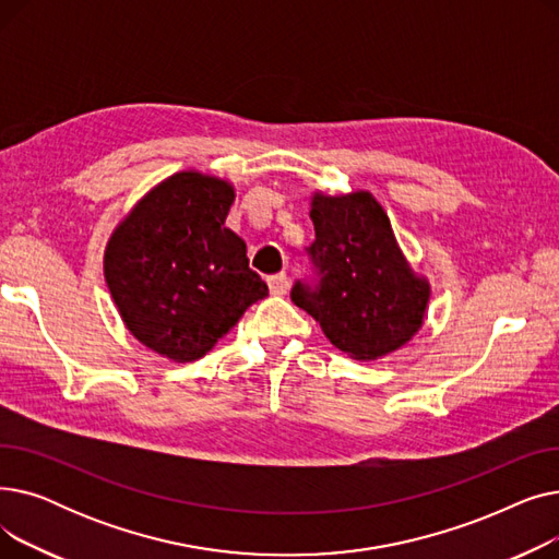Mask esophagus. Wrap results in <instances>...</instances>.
<instances>
[{
	"mask_svg": "<svg viewBox=\"0 0 559 559\" xmlns=\"http://www.w3.org/2000/svg\"><path fill=\"white\" fill-rule=\"evenodd\" d=\"M267 285H270V292L272 295H285L287 287H289V281H287V274H274L267 278Z\"/></svg>",
	"mask_w": 559,
	"mask_h": 559,
	"instance_id": "obj_1",
	"label": "esophagus"
}]
</instances>
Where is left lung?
<instances>
[{
  "label": "left lung",
  "mask_w": 559,
  "mask_h": 559,
  "mask_svg": "<svg viewBox=\"0 0 559 559\" xmlns=\"http://www.w3.org/2000/svg\"><path fill=\"white\" fill-rule=\"evenodd\" d=\"M310 217V274L292 285V301L350 358L392 354L419 331L430 287L407 267L385 211L369 192L314 194Z\"/></svg>",
  "instance_id": "1"
}]
</instances>
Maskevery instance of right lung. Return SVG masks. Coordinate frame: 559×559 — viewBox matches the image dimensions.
Instances as JSON below:
<instances>
[{
	"instance_id": "add662e5",
	"label": "right lung",
	"mask_w": 559,
	"mask_h": 559,
	"mask_svg": "<svg viewBox=\"0 0 559 559\" xmlns=\"http://www.w3.org/2000/svg\"><path fill=\"white\" fill-rule=\"evenodd\" d=\"M233 188L199 171L169 176L117 226L104 274L127 329L156 354L192 362L267 297L247 245L224 226Z\"/></svg>"
}]
</instances>
